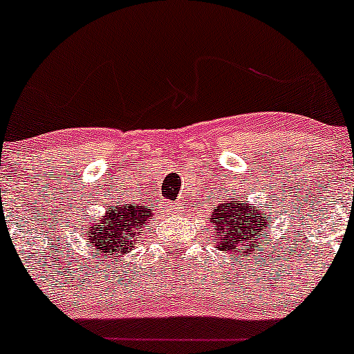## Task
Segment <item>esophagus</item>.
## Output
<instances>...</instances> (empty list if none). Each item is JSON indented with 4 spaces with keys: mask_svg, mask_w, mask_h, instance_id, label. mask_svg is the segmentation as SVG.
Returning a JSON list of instances; mask_svg holds the SVG:
<instances>
[{
    "mask_svg": "<svg viewBox=\"0 0 354 354\" xmlns=\"http://www.w3.org/2000/svg\"><path fill=\"white\" fill-rule=\"evenodd\" d=\"M166 210H167V212H169V214H174V205H171V203L166 202Z\"/></svg>",
    "mask_w": 354,
    "mask_h": 354,
    "instance_id": "esophagus-1",
    "label": "esophagus"
}]
</instances>
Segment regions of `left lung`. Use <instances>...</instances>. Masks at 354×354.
<instances>
[{"instance_id": "left-lung-1", "label": "left lung", "mask_w": 354, "mask_h": 354, "mask_svg": "<svg viewBox=\"0 0 354 354\" xmlns=\"http://www.w3.org/2000/svg\"><path fill=\"white\" fill-rule=\"evenodd\" d=\"M266 212H257L253 203H243L240 198L223 202L210 216V224L217 233L216 246L221 252H234V255L236 250H243V253L260 250L266 241Z\"/></svg>"}]
</instances>
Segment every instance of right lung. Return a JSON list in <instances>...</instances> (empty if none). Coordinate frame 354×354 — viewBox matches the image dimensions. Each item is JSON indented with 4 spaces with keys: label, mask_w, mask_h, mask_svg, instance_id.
Returning a JSON list of instances; mask_svg holds the SVG:
<instances>
[{
    "label": "right lung",
    "mask_w": 354,
    "mask_h": 354,
    "mask_svg": "<svg viewBox=\"0 0 354 354\" xmlns=\"http://www.w3.org/2000/svg\"><path fill=\"white\" fill-rule=\"evenodd\" d=\"M151 216L152 210L147 205H109L101 223H94L84 233L101 255H123L140 236V231L147 226L145 221Z\"/></svg>",
    "instance_id": "obj_1"
}]
</instances>
